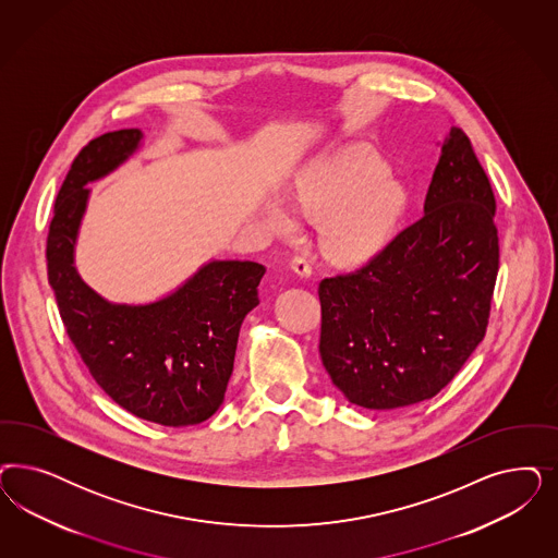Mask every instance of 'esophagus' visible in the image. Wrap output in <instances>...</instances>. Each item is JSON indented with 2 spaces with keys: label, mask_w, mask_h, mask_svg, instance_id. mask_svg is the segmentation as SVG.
<instances>
[{
  "label": "esophagus",
  "mask_w": 558,
  "mask_h": 558,
  "mask_svg": "<svg viewBox=\"0 0 558 558\" xmlns=\"http://www.w3.org/2000/svg\"><path fill=\"white\" fill-rule=\"evenodd\" d=\"M291 270H293L295 275H300L302 279H310V277H312V265L307 263L306 258H300V256H295V258L291 260Z\"/></svg>",
  "instance_id": "esophagus-1"
}]
</instances>
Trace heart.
Segmentation results:
<instances>
[{"mask_svg":"<svg viewBox=\"0 0 558 558\" xmlns=\"http://www.w3.org/2000/svg\"><path fill=\"white\" fill-rule=\"evenodd\" d=\"M288 203L302 216L323 219L324 248L355 263L388 242L407 205V189L378 151L351 145L300 168L289 184ZM260 219L275 234L295 230V219L277 197L263 203Z\"/></svg>","mask_w":558,"mask_h":558,"instance_id":"1","label":"heart"}]
</instances>
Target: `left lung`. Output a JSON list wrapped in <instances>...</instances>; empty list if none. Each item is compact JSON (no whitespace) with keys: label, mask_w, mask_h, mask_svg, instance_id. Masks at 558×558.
<instances>
[{"label":"left lung","mask_w":558,"mask_h":558,"mask_svg":"<svg viewBox=\"0 0 558 558\" xmlns=\"http://www.w3.org/2000/svg\"><path fill=\"white\" fill-rule=\"evenodd\" d=\"M495 195L466 133L441 144L423 216L363 269L324 279L320 357L344 398L429 400L485 339L499 270Z\"/></svg>","instance_id":"8db88e82"}]
</instances>
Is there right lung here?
Here are the masks:
<instances>
[{
  "mask_svg": "<svg viewBox=\"0 0 558 558\" xmlns=\"http://www.w3.org/2000/svg\"><path fill=\"white\" fill-rule=\"evenodd\" d=\"M144 145L140 129L105 133L73 160L47 238L49 283L61 320L92 378L119 407L163 427L207 421L223 404L240 326L258 306L265 267L209 260L154 302L102 298L75 267V244L92 182L105 179Z\"/></svg>",
  "mask_w": 558,
  "mask_h": 558,
  "instance_id": "add662e5",
  "label": "right lung"
}]
</instances>
